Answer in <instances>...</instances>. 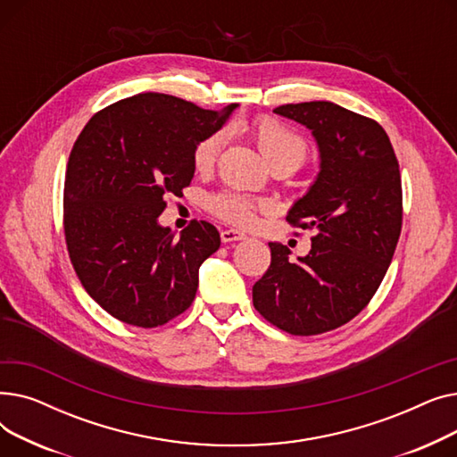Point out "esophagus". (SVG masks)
<instances>
[{"label":"esophagus","mask_w":457,"mask_h":457,"mask_svg":"<svg viewBox=\"0 0 457 457\" xmlns=\"http://www.w3.org/2000/svg\"><path fill=\"white\" fill-rule=\"evenodd\" d=\"M220 238H222V243H235V241H245L246 235L237 231V229H224V231H220Z\"/></svg>","instance_id":"esophagus-1"}]
</instances>
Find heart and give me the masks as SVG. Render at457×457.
Here are the masks:
<instances>
[{"label": "heart", "instance_id": "b5f03b06", "mask_svg": "<svg viewBox=\"0 0 457 457\" xmlns=\"http://www.w3.org/2000/svg\"><path fill=\"white\" fill-rule=\"evenodd\" d=\"M252 133L255 137L261 154L267 157L270 164H289L295 170L300 168L309 154L307 142L293 128L283 124L281 120L272 116H259L252 122ZM224 131H216L204 137L195 150H192V164L196 170H209L220 154L224 144ZM209 211L219 219L235 224V226H250L255 219V212L267 209L269 205L255 202L237 192H219L207 200Z\"/></svg>", "mask_w": 457, "mask_h": 457}]
</instances>
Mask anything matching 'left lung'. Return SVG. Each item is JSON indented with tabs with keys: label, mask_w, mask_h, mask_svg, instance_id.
Returning <instances> with one entry per match:
<instances>
[{
	"label": "left lung",
	"mask_w": 457,
	"mask_h": 457,
	"mask_svg": "<svg viewBox=\"0 0 457 457\" xmlns=\"http://www.w3.org/2000/svg\"><path fill=\"white\" fill-rule=\"evenodd\" d=\"M311 129L320 172L287 222L315 229L311 252L270 246V267L253 285V307L291 335L341 328L369 305L386 276L402 231V179L393 144L376 120L331 102L274 109Z\"/></svg>",
	"instance_id": "8db88e82"
}]
</instances>
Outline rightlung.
<instances>
[{
    "instance_id": "1",
    "label": "right lung",
    "mask_w": 457,
    "mask_h": 457,
    "mask_svg": "<svg viewBox=\"0 0 457 457\" xmlns=\"http://www.w3.org/2000/svg\"><path fill=\"white\" fill-rule=\"evenodd\" d=\"M237 104L209 111L170 94L146 92L96 112L70 152L64 238L85 291L109 315L157 328L196 296L202 262L220 235L192 220L179 237L159 226L168 192L195 176L192 150L219 131Z\"/></svg>"
}]
</instances>
